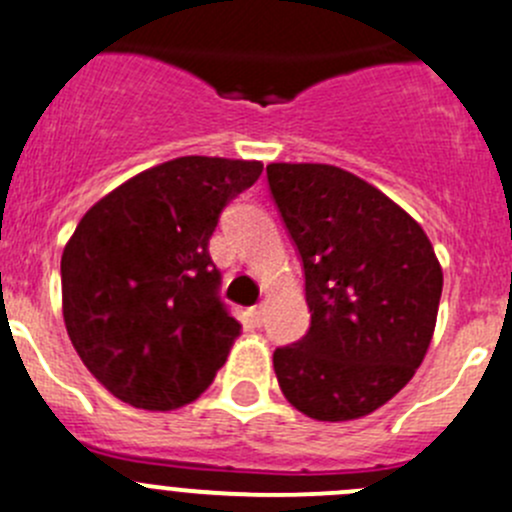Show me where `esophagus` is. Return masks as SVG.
Instances as JSON below:
<instances>
[{"mask_svg": "<svg viewBox=\"0 0 512 512\" xmlns=\"http://www.w3.org/2000/svg\"><path fill=\"white\" fill-rule=\"evenodd\" d=\"M262 315H265V310H262V305L250 307V317H252V322H255V325H262Z\"/></svg>", "mask_w": 512, "mask_h": 512, "instance_id": "1", "label": "esophagus"}]
</instances>
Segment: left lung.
<instances>
[{
	"mask_svg": "<svg viewBox=\"0 0 512 512\" xmlns=\"http://www.w3.org/2000/svg\"><path fill=\"white\" fill-rule=\"evenodd\" d=\"M272 197L305 267L310 330L272 355L282 395L322 423L365 418L413 380L443 267L423 227L335 165L272 162Z\"/></svg>",
	"mask_w": 512,
	"mask_h": 512,
	"instance_id": "obj_1",
	"label": "left lung"
}]
</instances>
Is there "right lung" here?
Here are the masks:
<instances>
[{
	"instance_id": "1",
	"label": "right lung",
	"mask_w": 512,
	"mask_h": 512,
	"mask_svg": "<svg viewBox=\"0 0 512 512\" xmlns=\"http://www.w3.org/2000/svg\"><path fill=\"white\" fill-rule=\"evenodd\" d=\"M262 162L177 157L94 202L62 252V315L99 385L142 410L200 398L242 325L220 302L210 237Z\"/></svg>"
}]
</instances>
